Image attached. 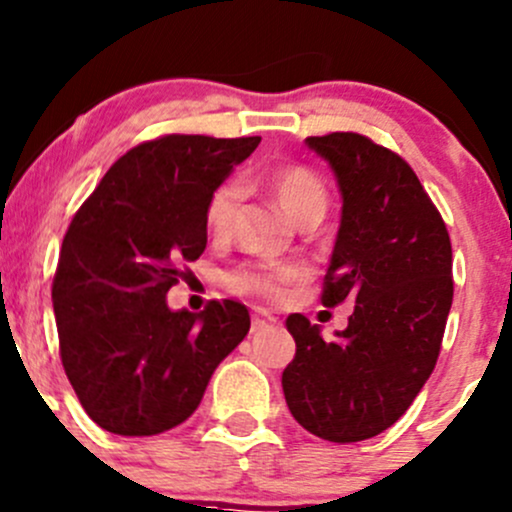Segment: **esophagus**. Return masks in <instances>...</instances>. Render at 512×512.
<instances>
[{"mask_svg":"<svg viewBox=\"0 0 512 512\" xmlns=\"http://www.w3.org/2000/svg\"><path fill=\"white\" fill-rule=\"evenodd\" d=\"M274 323H277V318H274L272 313H267V311H255V313H252V325H250V330H252V333H262V330L269 328V325H274Z\"/></svg>","mask_w":512,"mask_h":512,"instance_id":"obj_1","label":"esophagus"}]
</instances>
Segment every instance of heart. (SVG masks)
I'll use <instances>...</instances> for the list:
<instances>
[{"label": "heart", "instance_id": "obj_1", "mask_svg": "<svg viewBox=\"0 0 512 512\" xmlns=\"http://www.w3.org/2000/svg\"><path fill=\"white\" fill-rule=\"evenodd\" d=\"M265 184L282 209L296 226L308 221H323L328 211L330 194L323 179L316 172L303 165H282L265 174ZM240 187L235 182H226L209 196L206 204V228L216 238L230 233L235 221V213L240 206ZM306 272L299 265L282 267H243L235 269L228 277V286L235 294L260 296V299L277 301L282 299L286 286L301 282Z\"/></svg>", "mask_w": 512, "mask_h": 512}]
</instances>
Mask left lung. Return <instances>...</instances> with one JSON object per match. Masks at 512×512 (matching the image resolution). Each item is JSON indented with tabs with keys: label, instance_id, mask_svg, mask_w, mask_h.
<instances>
[{
	"label": "left lung",
	"instance_id": "obj_1",
	"mask_svg": "<svg viewBox=\"0 0 512 512\" xmlns=\"http://www.w3.org/2000/svg\"><path fill=\"white\" fill-rule=\"evenodd\" d=\"M338 179L342 216L323 306L355 303L325 340L286 318L296 355L282 374L291 415L330 442L391 428L435 369L452 308V243L440 211L403 157L359 133L306 138Z\"/></svg>",
	"mask_w": 512,
	"mask_h": 512
}]
</instances>
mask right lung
Instances as JSON below:
<instances>
[{
	"instance_id": "obj_1",
	"label": "right lung",
	"mask_w": 512,
	"mask_h": 512,
	"mask_svg": "<svg viewBox=\"0 0 512 512\" xmlns=\"http://www.w3.org/2000/svg\"><path fill=\"white\" fill-rule=\"evenodd\" d=\"M252 138L162 136L111 165L67 228L53 279L60 359L82 408L126 437L172 430L250 330L238 301L172 311L179 262L206 250V204Z\"/></svg>"
}]
</instances>
